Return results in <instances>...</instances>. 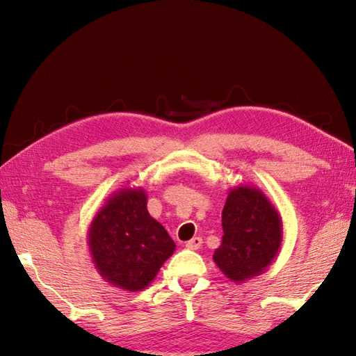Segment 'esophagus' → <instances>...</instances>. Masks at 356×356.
I'll return each mask as SVG.
<instances>
[{
    "instance_id": "esophagus-1",
    "label": "esophagus",
    "mask_w": 356,
    "mask_h": 356,
    "mask_svg": "<svg viewBox=\"0 0 356 356\" xmlns=\"http://www.w3.org/2000/svg\"><path fill=\"white\" fill-rule=\"evenodd\" d=\"M202 243L203 241L200 237H194L190 241H186V248L191 249V251H195V249H199L202 246Z\"/></svg>"
}]
</instances>
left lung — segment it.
<instances>
[{
    "instance_id": "left-lung-1",
    "label": "left lung",
    "mask_w": 356,
    "mask_h": 356,
    "mask_svg": "<svg viewBox=\"0 0 356 356\" xmlns=\"http://www.w3.org/2000/svg\"><path fill=\"white\" fill-rule=\"evenodd\" d=\"M223 238L214 261L232 282L243 283L263 274L275 260L283 240L278 211L261 190L234 186L222 211Z\"/></svg>"
}]
</instances>
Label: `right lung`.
<instances>
[{
	"instance_id": "1",
	"label": "right lung",
	"mask_w": 356,
	"mask_h": 356,
	"mask_svg": "<svg viewBox=\"0 0 356 356\" xmlns=\"http://www.w3.org/2000/svg\"><path fill=\"white\" fill-rule=\"evenodd\" d=\"M87 243L99 275L130 292L145 289L176 249L149 216L142 188H120L110 195L90 223Z\"/></svg>"
}]
</instances>
